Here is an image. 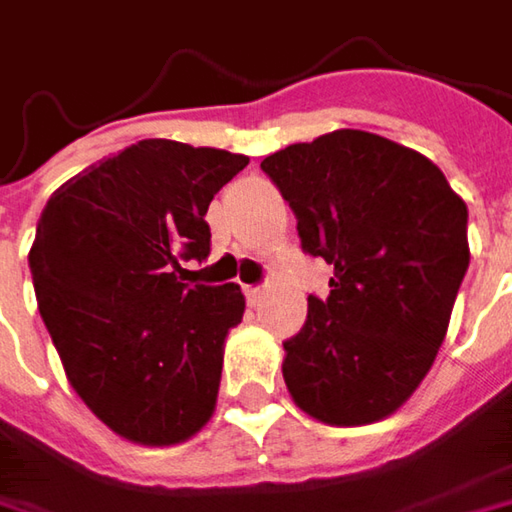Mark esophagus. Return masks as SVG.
<instances>
[{
  "label": "esophagus",
  "instance_id": "obj_1",
  "mask_svg": "<svg viewBox=\"0 0 512 512\" xmlns=\"http://www.w3.org/2000/svg\"><path fill=\"white\" fill-rule=\"evenodd\" d=\"M243 292H246V300H249L252 306L263 298V286H243Z\"/></svg>",
  "mask_w": 512,
  "mask_h": 512
}]
</instances>
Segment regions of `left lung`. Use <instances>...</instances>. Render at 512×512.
Listing matches in <instances>:
<instances>
[{"instance_id":"left-lung-1","label":"left lung","mask_w":512,"mask_h":512,"mask_svg":"<svg viewBox=\"0 0 512 512\" xmlns=\"http://www.w3.org/2000/svg\"><path fill=\"white\" fill-rule=\"evenodd\" d=\"M260 168L298 217L303 252L335 266L283 349L300 410L361 427L398 410L433 367L470 266L467 203L433 160L355 128L269 154Z\"/></svg>"}]
</instances>
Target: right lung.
I'll use <instances>...</instances> for the list:
<instances>
[{
	"label": "right lung",
	"instance_id": "right-lung-1",
	"mask_svg": "<svg viewBox=\"0 0 512 512\" xmlns=\"http://www.w3.org/2000/svg\"><path fill=\"white\" fill-rule=\"evenodd\" d=\"M246 166L223 148L140 140L62 183L36 223V303L65 375L134 444H183L212 418L246 298L177 272L209 257V203Z\"/></svg>",
	"mask_w": 512,
	"mask_h": 512
}]
</instances>
